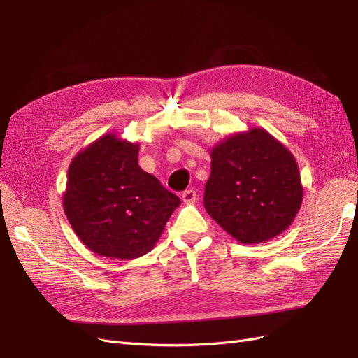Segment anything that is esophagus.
<instances>
[{"mask_svg":"<svg viewBox=\"0 0 358 358\" xmlns=\"http://www.w3.org/2000/svg\"><path fill=\"white\" fill-rule=\"evenodd\" d=\"M182 200L185 204H192L194 201L197 200V192L194 189H187L185 192L182 194Z\"/></svg>","mask_w":358,"mask_h":358,"instance_id":"1","label":"esophagus"}]
</instances>
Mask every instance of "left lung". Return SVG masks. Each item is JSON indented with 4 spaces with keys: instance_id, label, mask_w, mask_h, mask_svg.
<instances>
[{
    "instance_id": "1",
    "label": "left lung",
    "mask_w": 358,
    "mask_h": 358,
    "mask_svg": "<svg viewBox=\"0 0 358 358\" xmlns=\"http://www.w3.org/2000/svg\"><path fill=\"white\" fill-rule=\"evenodd\" d=\"M204 208L241 243L252 245L284 233L303 201L297 161L264 128L234 133L210 152Z\"/></svg>"
}]
</instances>
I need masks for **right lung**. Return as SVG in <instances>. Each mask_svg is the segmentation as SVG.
<instances>
[{
	"label": "right lung",
	"mask_w": 358,
	"mask_h": 358,
	"mask_svg": "<svg viewBox=\"0 0 358 358\" xmlns=\"http://www.w3.org/2000/svg\"><path fill=\"white\" fill-rule=\"evenodd\" d=\"M138 143L109 133L76 155L62 194L74 233L92 252L138 258L158 242L180 200L140 169Z\"/></svg>",
	"instance_id": "add662e5"
}]
</instances>
